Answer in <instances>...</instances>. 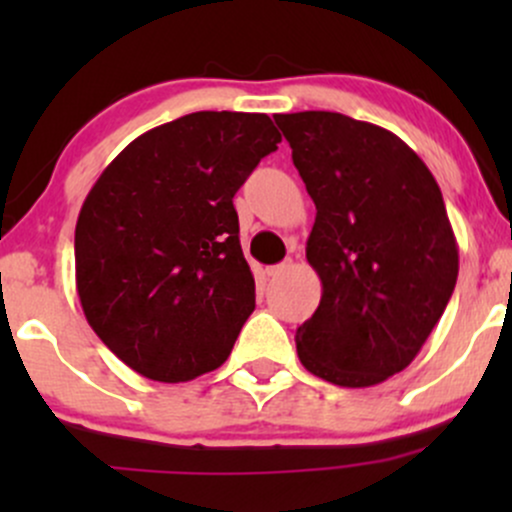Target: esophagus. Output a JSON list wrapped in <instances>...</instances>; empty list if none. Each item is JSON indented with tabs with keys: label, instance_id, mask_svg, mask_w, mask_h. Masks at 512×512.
<instances>
[{
	"label": "esophagus",
	"instance_id": "1",
	"mask_svg": "<svg viewBox=\"0 0 512 512\" xmlns=\"http://www.w3.org/2000/svg\"><path fill=\"white\" fill-rule=\"evenodd\" d=\"M291 267H293L291 260H289V262H281V264H274V267L267 269V276H281V274L289 272Z\"/></svg>",
	"mask_w": 512,
	"mask_h": 512
}]
</instances>
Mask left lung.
Listing matches in <instances>:
<instances>
[{"label": "left lung", "instance_id": "1", "mask_svg": "<svg viewBox=\"0 0 512 512\" xmlns=\"http://www.w3.org/2000/svg\"><path fill=\"white\" fill-rule=\"evenodd\" d=\"M274 120L317 209L305 257L322 298L296 330L298 358L332 385L383 383L414 361L455 291L438 182L390 129L327 110Z\"/></svg>", "mask_w": 512, "mask_h": 512}]
</instances>
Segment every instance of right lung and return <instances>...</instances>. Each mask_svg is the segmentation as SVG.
Wrapping results in <instances>:
<instances>
[{
  "label": "right lung",
  "instance_id": "obj_1",
  "mask_svg": "<svg viewBox=\"0 0 512 512\" xmlns=\"http://www.w3.org/2000/svg\"><path fill=\"white\" fill-rule=\"evenodd\" d=\"M281 134L264 113H190L149 129L91 187L76 291L113 354L158 383L219 368L255 310L233 197Z\"/></svg>",
  "mask_w": 512,
  "mask_h": 512
}]
</instances>
